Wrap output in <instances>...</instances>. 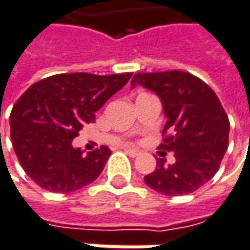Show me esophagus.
I'll list each match as a JSON object with an SVG mask.
<instances>
[{"mask_svg": "<svg viewBox=\"0 0 250 250\" xmlns=\"http://www.w3.org/2000/svg\"><path fill=\"white\" fill-rule=\"evenodd\" d=\"M125 149V152L129 155V157H138L141 152L138 149H135V148H124Z\"/></svg>", "mask_w": 250, "mask_h": 250, "instance_id": "obj_1", "label": "esophagus"}]
</instances>
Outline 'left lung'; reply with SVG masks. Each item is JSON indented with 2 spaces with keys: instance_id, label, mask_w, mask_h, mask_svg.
Masks as SVG:
<instances>
[{
  "instance_id": "obj_1",
  "label": "left lung",
  "mask_w": 250,
  "mask_h": 250,
  "mask_svg": "<svg viewBox=\"0 0 250 250\" xmlns=\"http://www.w3.org/2000/svg\"><path fill=\"white\" fill-rule=\"evenodd\" d=\"M132 87L142 86L161 99L167 116L161 149L172 151L175 163L157 160V168L144 177L164 196L196 191L217 172L229 144V118L219 98L202 79L181 70L137 73Z\"/></svg>"
}]
</instances>
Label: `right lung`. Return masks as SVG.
<instances>
[{
	"label": "right lung",
	"mask_w": 250,
	"mask_h": 250,
	"mask_svg": "<svg viewBox=\"0 0 250 250\" xmlns=\"http://www.w3.org/2000/svg\"><path fill=\"white\" fill-rule=\"evenodd\" d=\"M131 76L62 73L31 84L21 95L10 115L11 141L22 170L37 186L72 193L99 177L109 148L102 145L84 155L72 141Z\"/></svg>",
	"instance_id": "add662e5"
}]
</instances>
